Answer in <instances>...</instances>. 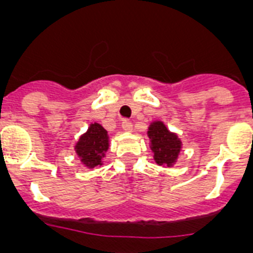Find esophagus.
I'll use <instances>...</instances> for the list:
<instances>
[{"instance_id":"obj_1","label":"esophagus","mask_w":253,"mask_h":253,"mask_svg":"<svg viewBox=\"0 0 253 253\" xmlns=\"http://www.w3.org/2000/svg\"><path fill=\"white\" fill-rule=\"evenodd\" d=\"M122 128L124 131H131L133 130V124H131V122H129V120H124L122 124Z\"/></svg>"}]
</instances>
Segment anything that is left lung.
Instances as JSON below:
<instances>
[{
  "label": "left lung",
  "mask_w": 253,
  "mask_h": 253,
  "mask_svg": "<svg viewBox=\"0 0 253 253\" xmlns=\"http://www.w3.org/2000/svg\"><path fill=\"white\" fill-rule=\"evenodd\" d=\"M147 134L156 163L163 167L173 166L182 148V142L177 134L169 131L162 122L151 123Z\"/></svg>",
  "instance_id": "left-lung-1"
}]
</instances>
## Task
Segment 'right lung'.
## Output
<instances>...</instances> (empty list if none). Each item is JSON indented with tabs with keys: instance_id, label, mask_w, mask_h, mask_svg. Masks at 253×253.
Segmentation results:
<instances>
[{
	"instance_id": "add662e5",
	"label": "right lung",
	"mask_w": 253,
	"mask_h": 253,
	"mask_svg": "<svg viewBox=\"0 0 253 253\" xmlns=\"http://www.w3.org/2000/svg\"><path fill=\"white\" fill-rule=\"evenodd\" d=\"M109 149L107 131L97 123L90 124L84 134L76 143L75 151L87 169H95L102 165V158Z\"/></svg>"
}]
</instances>
